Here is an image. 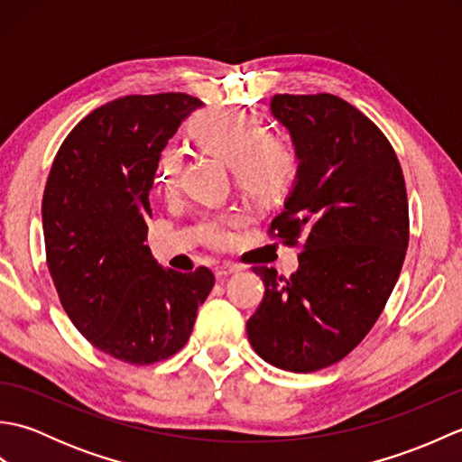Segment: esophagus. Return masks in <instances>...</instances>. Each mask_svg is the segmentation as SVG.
Returning a JSON list of instances; mask_svg holds the SVG:
<instances>
[{
    "mask_svg": "<svg viewBox=\"0 0 462 462\" xmlns=\"http://www.w3.org/2000/svg\"><path fill=\"white\" fill-rule=\"evenodd\" d=\"M236 272H240V266H236V263H230V262H224V263H220V266H216V270H214L216 278H226V276H230V273H236Z\"/></svg>",
    "mask_w": 462,
    "mask_h": 462,
    "instance_id": "obj_1",
    "label": "esophagus"
}]
</instances>
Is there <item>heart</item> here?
Returning <instances> with one entry per match:
<instances>
[{
	"label": "heart",
	"instance_id": "heart-1",
	"mask_svg": "<svg viewBox=\"0 0 462 462\" xmlns=\"http://www.w3.org/2000/svg\"><path fill=\"white\" fill-rule=\"evenodd\" d=\"M192 134L202 151L210 152L232 169V182L244 199L266 206L286 196L300 174V151L283 134H266V126L256 115L242 111H208L192 121ZM182 154L176 146H166L159 162V182L171 192L180 171ZM232 216L206 220L204 238L212 246L230 242Z\"/></svg>",
	"mask_w": 462,
	"mask_h": 462
}]
</instances>
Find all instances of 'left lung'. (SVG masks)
Segmentation results:
<instances>
[{"mask_svg":"<svg viewBox=\"0 0 462 462\" xmlns=\"http://www.w3.org/2000/svg\"><path fill=\"white\" fill-rule=\"evenodd\" d=\"M270 109L300 174L268 232L303 250L290 278L252 268L266 291L246 331L270 365L310 373L356 349L385 308L409 246L407 189L387 136L347 101L276 95Z\"/></svg>","mask_w":462,"mask_h":462,"instance_id":"left-lung-1","label":"left lung"}]
</instances>
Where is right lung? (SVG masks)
<instances>
[{
	"instance_id": "add662e5",
	"label": "right lung",
	"mask_w": 462,
	"mask_h": 462,
	"mask_svg": "<svg viewBox=\"0 0 462 462\" xmlns=\"http://www.w3.org/2000/svg\"><path fill=\"white\" fill-rule=\"evenodd\" d=\"M202 101L126 95L85 116L59 146L42 216L47 268L81 336L133 365L172 357L214 286L208 268L162 270L146 246L161 151Z\"/></svg>"
}]
</instances>
